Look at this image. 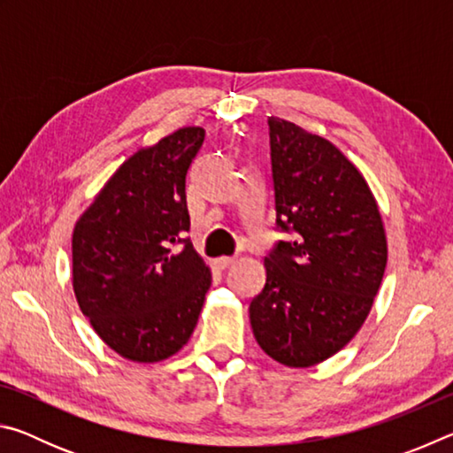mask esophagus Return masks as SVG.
I'll return each instance as SVG.
<instances>
[{"mask_svg": "<svg viewBox=\"0 0 453 453\" xmlns=\"http://www.w3.org/2000/svg\"><path fill=\"white\" fill-rule=\"evenodd\" d=\"M234 262H235V256H224L216 259V265L221 267V270H226V267H229Z\"/></svg>", "mask_w": 453, "mask_h": 453, "instance_id": "34e87169", "label": "esophagus"}]
</instances>
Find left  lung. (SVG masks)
<instances>
[{
    "instance_id": "8db88e82",
    "label": "left lung",
    "mask_w": 453,
    "mask_h": 453,
    "mask_svg": "<svg viewBox=\"0 0 453 453\" xmlns=\"http://www.w3.org/2000/svg\"><path fill=\"white\" fill-rule=\"evenodd\" d=\"M275 224L294 234L264 259L250 303L256 342L288 367L326 362L370 313L388 264L378 202L362 172L326 137L270 118Z\"/></svg>"
}]
</instances>
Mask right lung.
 <instances>
[{"label": "right lung", "instance_id": "right-lung-1", "mask_svg": "<svg viewBox=\"0 0 453 453\" xmlns=\"http://www.w3.org/2000/svg\"><path fill=\"white\" fill-rule=\"evenodd\" d=\"M203 137V127H181L137 150L75 221V300L96 334L129 362L178 354L211 286L210 267L183 240L186 175Z\"/></svg>", "mask_w": 453, "mask_h": 453}]
</instances>
